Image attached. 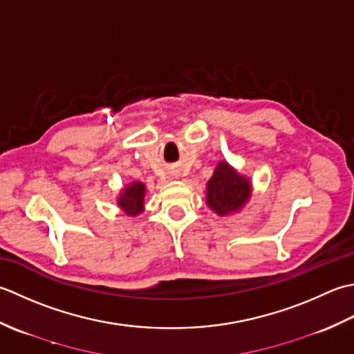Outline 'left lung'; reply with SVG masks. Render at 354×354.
<instances>
[{
	"instance_id": "left-lung-1",
	"label": "left lung",
	"mask_w": 354,
	"mask_h": 354,
	"mask_svg": "<svg viewBox=\"0 0 354 354\" xmlns=\"http://www.w3.org/2000/svg\"><path fill=\"white\" fill-rule=\"evenodd\" d=\"M252 196L250 178L238 172L226 160H220L206 183V205L220 217L241 211Z\"/></svg>"
}]
</instances>
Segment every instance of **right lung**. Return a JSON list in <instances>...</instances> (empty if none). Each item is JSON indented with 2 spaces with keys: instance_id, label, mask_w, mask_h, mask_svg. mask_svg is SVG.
<instances>
[{
  "instance_id": "add662e5",
  "label": "right lung",
  "mask_w": 354,
  "mask_h": 354,
  "mask_svg": "<svg viewBox=\"0 0 354 354\" xmlns=\"http://www.w3.org/2000/svg\"><path fill=\"white\" fill-rule=\"evenodd\" d=\"M145 196L147 186L142 182H131L122 187L118 196V207L122 212L127 214L128 217H136V215L145 211Z\"/></svg>"
}]
</instances>
